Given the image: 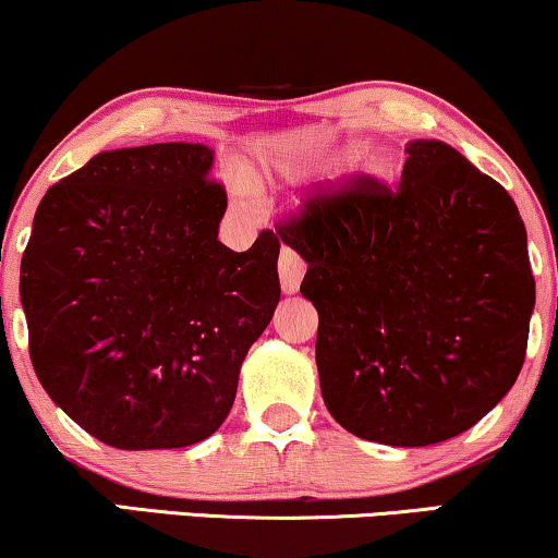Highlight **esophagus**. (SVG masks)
Masks as SVG:
<instances>
[{
	"label": "esophagus",
	"mask_w": 558,
	"mask_h": 558,
	"mask_svg": "<svg viewBox=\"0 0 558 558\" xmlns=\"http://www.w3.org/2000/svg\"><path fill=\"white\" fill-rule=\"evenodd\" d=\"M278 267H280V286H283V293L299 291L303 272H306V263H303V257L299 255V252H293L291 246H283V252H280V259H278Z\"/></svg>",
	"instance_id": "esophagus-1"
}]
</instances>
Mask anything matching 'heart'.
Segmentation results:
<instances>
[{
  "label": "heart",
  "instance_id": "b5f03b06",
  "mask_svg": "<svg viewBox=\"0 0 558 558\" xmlns=\"http://www.w3.org/2000/svg\"><path fill=\"white\" fill-rule=\"evenodd\" d=\"M380 169V157L373 151H365V154H357L355 159H352V172H378ZM242 195L246 197L250 195V190H242Z\"/></svg>",
  "mask_w": 558,
  "mask_h": 558
}]
</instances>
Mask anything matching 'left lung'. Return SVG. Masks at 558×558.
<instances>
[{
    "instance_id": "8db88e82",
    "label": "left lung",
    "mask_w": 558,
    "mask_h": 558,
    "mask_svg": "<svg viewBox=\"0 0 558 558\" xmlns=\"http://www.w3.org/2000/svg\"><path fill=\"white\" fill-rule=\"evenodd\" d=\"M278 234L308 263L322 397L348 433L433 446L512 389L535 306L523 218L448 144L412 141L397 185L319 187Z\"/></svg>"
}]
</instances>
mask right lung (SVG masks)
Wrapping results in <instances>:
<instances>
[{
	"label": "right lung",
	"mask_w": 558,
	"mask_h": 558,
	"mask_svg": "<svg viewBox=\"0 0 558 558\" xmlns=\"http://www.w3.org/2000/svg\"><path fill=\"white\" fill-rule=\"evenodd\" d=\"M203 144L102 151L48 187L20 267L27 348L76 425L123 450L214 435L280 301V239L218 242L227 187Z\"/></svg>",
	"instance_id": "obj_1"
}]
</instances>
